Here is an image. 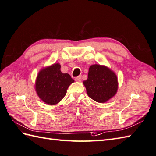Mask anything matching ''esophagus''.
Masks as SVG:
<instances>
[{"instance_id": "esophagus-1", "label": "esophagus", "mask_w": 156, "mask_h": 156, "mask_svg": "<svg viewBox=\"0 0 156 156\" xmlns=\"http://www.w3.org/2000/svg\"><path fill=\"white\" fill-rule=\"evenodd\" d=\"M75 80L76 81L80 82V81H81V76H78V77L75 78Z\"/></svg>"}]
</instances>
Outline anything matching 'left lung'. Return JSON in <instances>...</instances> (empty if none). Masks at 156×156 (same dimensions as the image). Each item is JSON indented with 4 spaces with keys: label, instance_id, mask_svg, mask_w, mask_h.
Returning a JSON list of instances; mask_svg holds the SVG:
<instances>
[{
    "label": "left lung",
    "instance_id": "left-lung-1",
    "mask_svg": "<svg viewBox=\"0 0 156 156\" xmlns=\"http://www.w3.org/2000/svg\"><path fill=\"white\" fill-rule=\"evenodd\" d=\"M87 95L98 103H105L116 94L118 81L115 73L104 65H92L83 81Z\"/></svg>",
    "mask_w": 156,
    "mask_h": 156
}]
</instances>
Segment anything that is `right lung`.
<instances>
[{
	"label": "right lung",
	"mask_w": 156,
	"mask_h": 156,
	"mask_svg": "<svg viewBox=\"0 0 156 156\" xmlns=\"http://www.w3.org/2000/svg\"><path fill=\"white\" fill-rule=\"evenodd\" d=\"M74 81L68 73L61 71L59 63H54L39 72L35 81V90L43 102L55 105L63 99L69 86Z\"/></svg>",
	"instance_id": "obj_1"
}]
</instances>
